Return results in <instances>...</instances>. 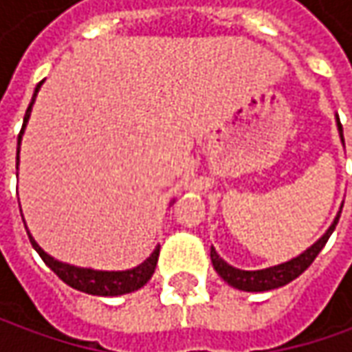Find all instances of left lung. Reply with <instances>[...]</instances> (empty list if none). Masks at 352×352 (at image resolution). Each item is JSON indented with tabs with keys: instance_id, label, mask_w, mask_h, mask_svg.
<instances>
[{
	"instance_id": "8db88e82",
	"label": "left lung",
	"mask_w": 352,
	"mask_h": 352,
	"mask_svg": "<svg viewBox=\"0 0 352 352\" xmlns=\"http://www.w3.org/2000/svg\"><path fill=\"white\" fill-rule=\"evenodd\" d=\"M337 127H339V135H341V141H343V127H341L339 117H337ZM339 217H341V211L337 213V217H335L331 227L325 231V235L321 236L318 243H314L300 256L292 258L288 263L270 266V268H263V270H239L235 266L225 263L223 258L215 252V249L211 247V263H213V268L217 270V274L223 278L229 286H233L236 290L268 292L274 290V288H280V286H286V284H290L292 280H296V278L300 276L304 270H307V266L316 261V256L321 252V249L325 247V243L329 241V236L335 231V225L339 223Z\"/></svg>"
}]
</instances>
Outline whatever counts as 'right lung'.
Instances as JSON below:
<instances>
[{
  "label": "right lung",
  "mask_w": 352,
  "mask_h": 352,
  "mask_svg": "<svg viewBox=\"0 0 352 352\" xmlns=\"http://www.w3.org/2000/svg\"><path fill=\"white\" fill-rule=\"evenodd\" d=\"M45 82V80H43ZM43 82L36 84L33 94V100L29 103L27 111H25V119H23V129H21L19 137H17V168H19V146L21 139H23V131L27 127V121L31 117V109H33L34 98L38 94V89L43 86ZM27 235L31 239V245L34 247V250L38 252V256L45 261L48 268L60 278L62 282H66L68 286H72L76 290L86 292V294H91V296H121V294H129V292H135L142 288L151 276L155 274L156 263H158V252H160V247H156L153 250V254L141 263L139 266L131 268V270H121V272H107V270H91V268H78V266H72V264L60 263L56 258H52L50 254H47L45 250L41 249L36 245L31 233L27 231Z\"/></svg>",
  "instance_id": "obj_1"
}]
</instances>
